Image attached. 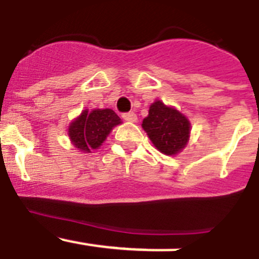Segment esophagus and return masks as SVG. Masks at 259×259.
<instances>
[{"instance_id": "1", "label": "esophagus", "mask_w": 259, "mask_h": 259, "mask_svg": "<svg viewBox=\"0 0 259 259\" xmlns=\"http://www.w3.org/2000/svg\"><path fill=\"white\" fill-rule=\"evenodd\" d=\"M122 116L124 120H127V122H131V123L137 122V115L135 113H124Z\"/></svg>"}]
</instances>
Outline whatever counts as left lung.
Returning a JSON list of instances; mask_svg holds the SVG:
<instances>
[{"label":"left lung","mask_w":259,"mask_h":259,"mask_svg":"<svg viewBox=\"0 0 259 259\" xmlns=\"http://www.w3.org/2000/svg\"><path fill=\"white\" fill-rule=\"evenodd\" d=\"M143 128L159 152L172 155L187 145L191 125L178 110L155 101L143 120Z\"/></svg>","instance_id":"left-lung-1"}]
</instances>
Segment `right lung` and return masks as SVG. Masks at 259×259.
Wrapping results in <instances>:
<instances>
[{"instance_id":"right-lung-1","label":"right lung","mask_w":259,"mask_h":259,"mask_svg":"<svg viewBox=\"0 0 259 259\" xmlns=\"http://www.w3.org/2000/svg\"><path fill=\"white\" fill-rule=\"evenodd\" d=\"M120 118L113 110H88L83 111L81 115L71 123L68 128V136L71 141L81 152H91L102 145L110 131L116 124H120Z\"/></svg>"}]
</instances>
